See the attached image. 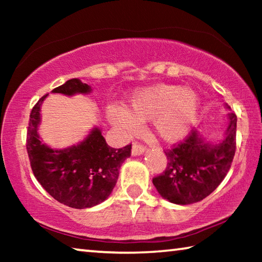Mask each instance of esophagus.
<instances>
[{
  "instance_id": "obj_1",
  "label": "esophagus",
  "mask_w": 262,
  "mask_h": 262,
  "mask_svg": "<svg viewBox=\"0 0 262 262\" xmlns=\"http://www.w3.org/2000/svg\"><path fill=\"white\" fill-rule=\"evenodd\" d=\"M144 150H145V147H144L143 144L139 143V142H135V143H133L132 155H133V156H137V155L143 154Z\"/></svg>"
}]
</instances>
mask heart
I'll list each match as a JSON object with an SVG mask.
<instances>
[{"instance_id":"heart-1","label":"heart","mask_w":262,"mask_h":262,"mask_svg":"<svg viewBox=\"0 0 262 262\" xmlns=\"http://www.w3.org/2000/svg\"><path fill=\"white\" fill-rule=\"evenodd\" d=\"M199 100L192 90L168 84H157L135 91L128 111L110 106L107 117L114 125L132 130L139 122L151 120L161 139L173 142L184 137L196 118Z\"/></svg>"}]
</instances>
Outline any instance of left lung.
<instances>
[{
  "label": "left lung",
  "mask_w": 262,
  "mask_h": 262,
  "mask_svg": "<svg viewBox=\"0 0 262 262\" xmlns=\"http://www.w3.org/2000/svg\"><path fill=\"white\" fill-rule=\"evenodd\" d=\"M237 115L229 114L227 137L219 144H208L198 130L171 149H165L167 165L152 179L164 199L177 205H190L207 198L219 187L231 167L236 152Z\"/></svg>",
  "instance_id": "left-lung-1"
}]
</instances>
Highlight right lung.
<instances>
[{"label":"right lung","mask_w":262,"mask_h":262,"mask_svg":"<svg viewBox=\"0 0 262 262\" xmlns=\"http://www.w3.org/2000/svg\"><path fill=\"white\" fill-rule=\"evenodd\" d=\"M90 86L77 78L69 79L53 92L72 96L86 94ZM42 96L30 113L26 134L31 168L46 192L63 205L84 209L107 199L119 177V168L130 156L132 144L121 149L107 145L99 129H94L82 143L75 147L54 150L41 143L37 133L40 120Z\"/></svg>","instance_id":"right-lung-1"}]
</instances>
